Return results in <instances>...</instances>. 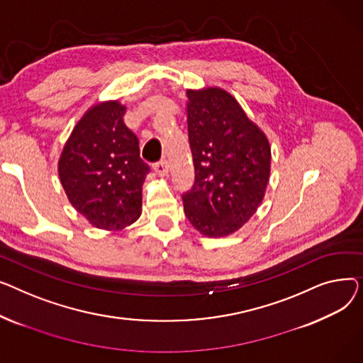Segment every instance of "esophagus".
<instances>
[{"label":"esophagus","instance_id":"obj_1","mask_svg":"<svg viewBox=\"0 0 363 363\" xmlns=\"http://www.w3.org/2000/svg\"><path fill=\"white\" fill-rule=\"evenodd\" d=\"M154 172L158 174V176H167L168 174V164L167 161H161V162H157L152 165Z\"/></svg>","mask_w":363,"mask_h":363}]
</instances>
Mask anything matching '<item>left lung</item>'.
<instances>
[{
  "mask_svg": "<svg viewBox=\"0 0 363 363\" xmlns=\"http://www.w3.org/2000/svg\"><path fill=\"white\" fill-rule=\"evenodd\" d=\"M187 98L195 182L182 195L184 214L205 236H227L255 214L264 198L271 147L225 91H187Z\"/></svg>",
  "mask_w": 363,
  "mask_h": 363,
  "instance_id": "1",
  "label": "left lung"
}]
</instances>
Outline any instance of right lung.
<instances>
[{"label":"right lung","instance_id":"obj_1","mask_svg":"<svg viewBox=\"0 0 363 363\" xmlns=\"http://www.w3.org/2000/svg\"><path fill=\"white\" fill-rule=\"evenodd\" d=\"M120 102L95 105L77 123L58 162L72 205L98 228L120 230L140 216L142 184L151 172Z\"/></svg>","mask_w":363,"mask_h":363}]
</instances>
